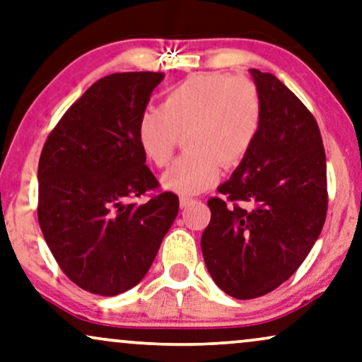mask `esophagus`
Listing matches in <instances>:
<instances>
[{
	"label": "esophagus",
	"mask_w": 362,
	"mask_h": 362,
	"mask_svg": "<svg viewBox=\"0 0 362 362\" xmlns=\"http://www.w3.org/2000/svg\"><path fill=\"white\" fill-rule=\"evenodd\" d=\"M192 201H194V199L189 198V196H181V198H180V204H181V208H186V206H187V204H191Z\"/></svg>",
	"instance_id": "1"
}]
</instances>
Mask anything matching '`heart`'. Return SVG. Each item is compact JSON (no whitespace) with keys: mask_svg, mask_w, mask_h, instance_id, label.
Returning a JSON list of instances; mask_svg holds the SVG:
<instances>
[{"mask_svg":"<svg viewBox=\"0 0 362 362\" xmlns=\"http://www.w3.org/2000/svg\"><path fill=\"white\" fill-rule=\"evenodd\" d=\"M262 124L256 83L228 73H198L166 93L159 110L141 112L136 136L141 153L164 168L185 136L187 153L163 175V186L177 194H198L236 168L255 146Z\"/></svg>","mask_w":362,"mask_h":362,"instance_id":"obj_1","label":"heart"}]
</instances>
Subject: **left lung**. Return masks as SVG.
Returning a JSON list of instances; mask_svg holds the SVG:
<instances>
[{
  "mask_svg": "<svg viewBox=\"0 0 362 362\" xmlns=\"http://www.w3.org/2000/svg\"><path fill=\"white\" fill-rule=\"evenodd\" d=\"M262 101L255 146L208 201L201 250L211 278L236 299L293 276L326 221V153L311 111L274 74L251 69Z\"/></svg>",
  "mask_w": 362,
  "mask_h": 362,
  "instance_id": "left-lung-1",
  "label": "left lung"
}]
</instances>
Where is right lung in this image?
<instances>
[{
  "instance_id": "obj_1",
  "label": "right lung",
  "mask_w": 362,
  "mask_h": 362,
  "mask_svg": "<svg viewBox=\"0 0 362 362\" xmlns=\"http://www.w3.org/2000/svg\"><path fill=\"white\" fill-rule=\"evenodd\" d=\"M163 73H115L74 101L46 139L37 164V221L56 262L100 296L134 288L180 209L159 191L136 126ZM148 195L144 205L134 199Z\"/></svg>"
}]
</instances>
